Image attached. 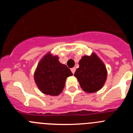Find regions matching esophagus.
Masks as SVG:
<instances>
[{
  "instance_id": "1",
  "label": "esophagus",
  "mask_w": 133,
  "mask_h": 133,
  "mask_svg": "<svg viewBox=\"0 0 133 133\" xmlns=\"http://www.w3.org/2000/svg\"><path fill=\"white\" fill-rule=\"evenodd\" d=\"M75 71H76V69H75V68H72V69H71V72H72V74H75Z\"/></svg>"
}]
</instances>
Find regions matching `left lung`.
<instances>
[{"mask_svg": "<svg viewBox=\"0 0 133 133\" xmlns=\"http://www.w3.org/2000/svg\"><path fill=\"white\" fill-rule=\"evenodd\" d=\"M79 67L74 74L84 92L92 93L103 88L107 78V70L102 60L95 52L82 56Z\"/></svg>", "mask_w": 133, "mask_h": 133, "instance_id": "8db88e82", "label": "left lung"}]
</instances>
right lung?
Masks as SVG:
<instances>
[{
    "label": "right lung",
    "instance_id": "obj_1",
    "mask_svg": "<svg viewBox=\"0 0 133 133\" xmlns=\"http://www.w3.org/2000/svg\"><path fill=\"white\" fill-rule=\"evenodd\" d=\"M58 56L50 52L39 61L34 73L38 89L43 94L57 96L63 92L67 77L72 76L70 69L58 61Z\"/></svg>",
    "mask_w": 133,
    "mask_h": 133
}]
</instances>
